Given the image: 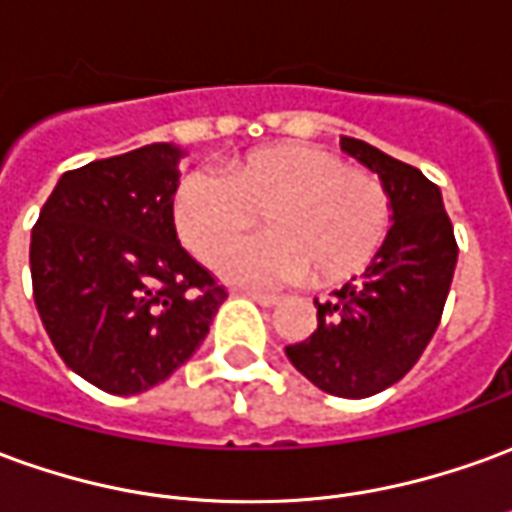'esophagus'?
I'll use <instances>...</instances> for the list:
<instances>
[{"mask_svg": "<svg viewBox=\"0 0 512 512\" xmlns=\"http://www.w3.org/2000/svg\"><path fill=\"white\" fill-rule=\"evenodd\" d=\"M246 296H252V299H255L257 305H263V307H274V305H280V296H277V293L246 291Z\"/></svg>", "mask_w": 512, "mask_h": 512, "instance_id": "1", "label": "esophagus"}]
</instances>
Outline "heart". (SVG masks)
<instances>
[{
    "instance_id": "b5f03b06",
    "label": "heart",
    "mask_w": 512,
    "mask_h": 512,
    "mask_svg": "<svg viewBox=\"0 0 512 512\" xmlns=\"http://www.w3.org/2000/svg\"><path fill=\"white\" fill-rule=\"evenodd\" d=\"M263 209L269 230L227 237ZM182 244L207 257L235 285H285L305 280L335 285L360 274L391 230V196L371 171L346 166L341 155L313 144L263 146L235 160L227 174L196 169L171 199Z\"/></svg>"
}]
</instances>
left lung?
<instances>
[{
    "instance_id": "1",
    "label": "left lung",
    "mask_w": 512,
    "mask_h": 512,
    "mask_svg": "<svg viewBox=\"0 0 512 512\" xmlns=\"http://www.w3.org/2000/svg\"><path fill=\"white\" fill-rule=\"evenodd\" d=\"M341 149L380 177L393 227L360 277L332 291L330 302H313L316 332L285 346V355L324 393L366 399L402 380L427 349L455 277L457 244L435 182L366 141L343 135Z\"/></svg>"
}]
</instances>
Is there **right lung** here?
Masks as SVG:
<instances>
[{
  "label": "right lung",
  "mask_w": 512,
  "mask_h": 512,
  "mask_svg": "<svg viewBox=\"0 0 512 512\" xmlns=\"http://www.w3.org/2000/svg\"><path fill=\"white\" fill-rule=\"evenodd\" d=\"M182 157L149 144L66 171L32 227V293L57 355L116 396L169 380L227 299L177 238Z\"/></svg>",
  "instance_id": "right-lung-1"
}]
</instances>
